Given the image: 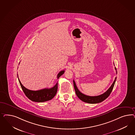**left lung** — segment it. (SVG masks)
<instances>
[{
    "label": "left lung",
    "instance_id": "1",
    "mask_svg": "<svg viewBox=\"0 0 135 135\" xmlns=\"http://www.w3.org/2000/svg\"><path fill=\"white\" fill-rule=\"evenodd\" d=\"M115 69L116 70V73H117V69H116V67H115ZM116 78L117 77H115L114 81L112 83V85L104 93H103V94L98 95V96H93V97L86 95L83 94V93H82L79 90H78V88L77 87V86L75 84V82L74 81V80H73L74 86L76 94L77 95L79 98H80L81 100L84 102H86L88 103H91V104L98 103L102 102L103 100H104L106 98H107L110 94L112 90L113 89L114 86Z\"/></svg>",
    "mask_w": 135,
    "mask_h": 135
}]
</instances>
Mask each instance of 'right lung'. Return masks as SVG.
Wrapping results in <instances>:
<instances>
[{
  "mask_svg": "<svg viewBox=\"0 0 135 135\" xmlns=\"http://www.w3.org/2000/svg\"><path fill=\"white\" fill-rule=\"evenodd\" d=\"M64 72L65 71L63 70L58 74L57 76V79H58L64 74ZM18 80L22 88V89L23 90L26 97L33 102H46L52 99L55 97V94H56L58 88V82L55 86L50 89L45 88L44 89L38 90H29L24 86L21 83L19 78Z\"/></svg>",
  "mask_w": 135,
  "mask_h": 135,
  "instance_id": "obj_1",
  "label": "right lung"
}]
</instances>
